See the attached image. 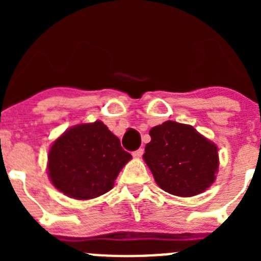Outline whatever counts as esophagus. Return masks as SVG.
<instances>
[{
	"mask_svg": "<svg viewBox=\"0 0 261 261\" xmlns=\"http://www.w3.org/2000/svg\"><path fill=\"white\" fill-rule=\"evenodd\" d=\"M142 154H144V149H142V147H140V149H137L136 151H133L132 155L135 156V158H141Z\"/></svg>",
	"mask_w": 261,
	"mask_h": 261,
	"instance_id": "1",
	"label": "esophagus"
}]
</instances>
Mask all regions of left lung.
Here are the masks:
<instances>
[{"label": "left lung", "instance_id": "8db88e82", "mask_svg": "<svg viewBox=\"0 0 261 261\" xmlns=\"http://www.w3.org/2000/svg\"><path fill=\"white\" fill-rule=\"evenodd\" d=\"M144 161L163 191L180 197L204 192L216 179L218 149L186 124L165 121L149 132Z\"/></svg>", "mask_w": 261, "mask_h": 261}]
</instances>
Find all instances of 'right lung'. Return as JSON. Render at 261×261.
<instances>
[{
  "instance_id": "right-lung-1",
  "label": "right lung",
  "mask_w": 261,
  "mask_h": 261,
  "mask_svg": "<svg viewBox=\"0 0 261 261\" xmlns=\"http://www.w3.org/2000/svg\"><path fill=\"white\" fill-rule=\"evenodd\" d=\"M130 158L102 121L81 124L53 142L48 154V172L60 192L89 200L108 192Z\"/></svg>"
}]
</instances>
